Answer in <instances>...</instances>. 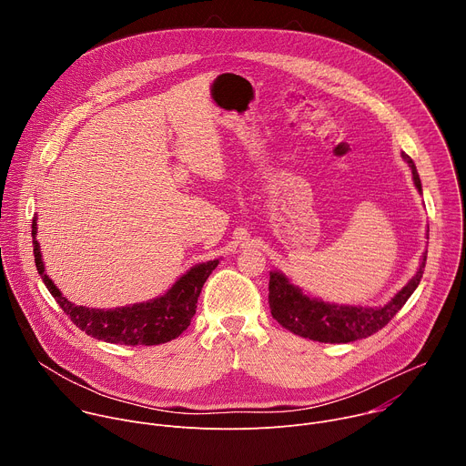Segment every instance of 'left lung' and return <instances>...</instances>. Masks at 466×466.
Wrapping results in <instances>:
<instances>
[{"instance_id":"left-lung-1","label":"left lung","mask_w":466,"mask_h":466,"mask_svg":"<svg viewBox=\"0 0 466 466\" xmlns=\"http://www.w3.org/2000/svg\"><path fill=\"white\" fill-rule=\"evenodd\" d=\"M402 158L410 164L413 180L419 191H422L420 177L417 173L415 162L402 153ZM426 254L422 256L420 269L408 282V286L398 291L383 308H361V306H338L322 302L319 299H309L289 280L273 271L269 277V308L273 317L295 336L313 339L319 343H350L369 338L381 329L413 295L420 284Z\"/></svg>"}]
</instances>
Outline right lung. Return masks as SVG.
Returning a JSON list of instances; mask_svg holds the SVG:
<instances>
[{"label": "right lung", "mask_w": 466, "mask_h": 466, "mask_svg": "<svg viewBox=\"0 0 466 466\" xmlns=\"http://www.w3.org/2000/svg\"><path fill=\"white\" fill-rule=\"evenodd\" d=\"M33 254L36 271L42 277L46 288L55 297L62 311L68 315L77 328L86 336L116 343V345H162L175 338L189 326L191 317L197 309V299L212 271L218 268L219 259L198 263L182 275L175 286L162 297L140 302L132 306H123L116 309H96L76 306L53 284V280L44 273V261L40 254V245L36 241V219H33Z\"/></svg>", "instance_id": "obj_1"}]
</instances>
